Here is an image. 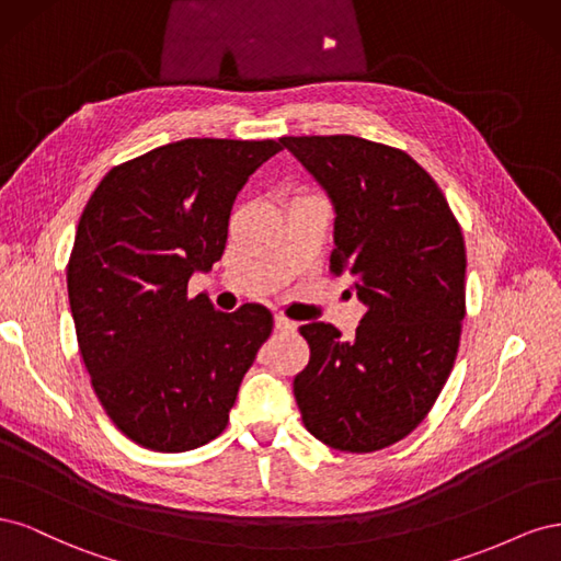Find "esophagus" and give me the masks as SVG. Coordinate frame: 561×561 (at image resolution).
Returning <instances> with one entry per match:
<instances>
[{"label":"esophagus","mask_w":561,"mask_h":561,"mask_svg":"<svg viewBox=\"0 0 561 561\" xmlns=\"http://www.w3.org/2000/svg\"><path fill=\"white\" fill-rule=\"evenodd\" d=\"M274 325H276L278 332H285V334H293V332H297V328H299L295 320L285 318V316H276V318H274Z\"/></svg>","instance_id":"34e87169"}]
</instances>
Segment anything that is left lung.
<instances>
[{"label": "left lung", "instance_id": "obj_1", "mask_svg": "<svg viewBox=\"0 0 561 561\" xmlns=\"http://www.w3.org/2000/svg\"><path fill=\"white\" fill-rule=\"evenodd\" d=\"M334 206L332 274L367 311L355 339L328 322L299 332L295 377L307 431L339 451L396 445L426 419L456 360L466 316V243L443 190L402 149L355 135L280 138Z\"/></svg>", "mask_w": 561, "mask_h": 561}]
</instances>
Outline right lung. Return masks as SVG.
Here are the masks:
<instances>
[{
    "mask_svg": "<svg viewBox=\"0 0 561 561\" xmlns=\"http://www.w3.org/2000/svg\"><path fill=\"white\" fill-rule=\"evenodd\" d=\"M276 140L186 138L100 180L81 213L67 295L91 386L114 426L151 451H190L227 428L274 316L215 311L194 271L227 245L236 194Z\"/></svg>",
    "mask_w": 561,
    "mask_h": 561,
    "instance_id": "add662e5",
    "label": "right lung"
}]
</instances>
